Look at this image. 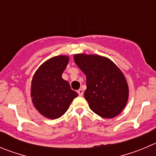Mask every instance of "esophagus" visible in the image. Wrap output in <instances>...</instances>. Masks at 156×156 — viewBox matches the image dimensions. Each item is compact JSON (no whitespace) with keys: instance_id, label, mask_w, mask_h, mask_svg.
Instances as JSON below:
<instances>
[{"instance_id":"34e87169","label":"esophagus","mask_w":156,"mask_h":156,"mask_svg":"<svg viewBox=\"0 0 156 156\" xmlns=\"http://www.w3.org/2000/svg\"><path fill=\"white\" fill-rule=\"evenodd\" d=\"M78 94L80 97H82L83 94H84V91H83L82 89H79V90H78Z\"/></svg>"}]
</instances>
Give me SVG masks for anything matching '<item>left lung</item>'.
<instances>
[{"mask_svg": "<svg viewBox=\"0 0 156 156\" xmlns=\"http://www.w3.org/2000/svg\"><path fill=\"white\" fill-rule=\"evenodd\" d=\"M74 61L86 75L84 97L93 112L103 118L118 116L129 98V87L122 71L107 57L75 54Z\"/></svg>", "mask_w": 156, "mask_h": 156, "instance_id": "obj_1", "label": "left lung"}]
</instances>
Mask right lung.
<instances>
[{
	"label": "right lung",
	"instance_id": "right-lung-1",
	"mask_svg": "<svg viewBox=\"0 0 156 156\" xmlns=\"http://www.w3.org/2000/svg\"><path fill=\"white\" fill-rule=\"evenodd\" d=\"M69 62L68 55H57L43 63L35 72L31 81L30 96L35 108L46 118L58 119L78 96L62 78Z\"/></svg>",
	"mask_w": 156,
	"mask_h": 156
}]
</instances>
